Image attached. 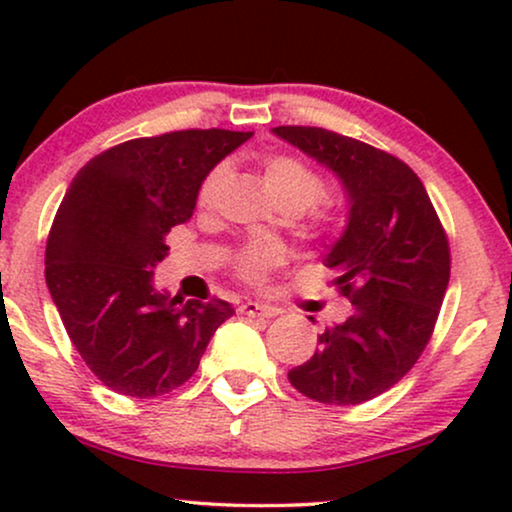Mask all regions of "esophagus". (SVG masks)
I'll list each match as a JSON object with an SVG mask.
<instances>
[{"instance_id": "1", "label": "esophagus", "mask_w": 512, "mask_h": 512, "mask_svg": "<svg viewBox=\"0 0 512 512\" xmlns=\"http://www.w3.org/2000/svg\"><path fill=\"white\" fill-rule=\"evenodd\" d=\"M240 312L244 314V317H261V319H272L277 314L272 307H265L258 303H244V305H240Z\"/></svg>"}]
</instances>
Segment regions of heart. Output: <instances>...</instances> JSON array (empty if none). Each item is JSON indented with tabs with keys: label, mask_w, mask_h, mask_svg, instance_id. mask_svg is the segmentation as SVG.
<instances>
[{
	"label": "heart",
	"mask_w": 512,
	"mask_h": 512,
	"mask_svg": "<svg viewBox=\"0 0 512 512\" xmlns=\"http://www.w3.org/2000/svg\"><path fill=\"white\" fill-rule=\"evenodd\" d=\"M265 179H268L270 191L275 193L279 205L289 212H300L307 228H324L331 221V209L324 200H317L321 193V177L312 170L305 160L289 153H275L263 160ZM230 165L216 163L202 179L198 202L200 205H212L216 195L228 181ZM284 261V249L275 242H251L235 258V272L247 282H263L265 275Z\"/></svg>",
	"instance_id": "1"
}]
</instances>
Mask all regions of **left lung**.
Returning <instances> with one entry per match:
<instances>
[{"mask_svg":"<svg viewBox=\"0 0 512 512\" xmlns=\"http://www.w3.org/2000/svg\"><path fill=\"white\" fill-rule=\"evenodd\" d=\"M272 132L328 167L349 207L324 263L352 314L319 335L317 352L289 370V382L326 405L366 403L394 387L429 345L450 282L445 230L422 181L391 153L324 128Z\"/></svg>","mask_w":512,"mask_h":512,"instance_id":"left-lung-1","label":"left lung"}]
</instances>
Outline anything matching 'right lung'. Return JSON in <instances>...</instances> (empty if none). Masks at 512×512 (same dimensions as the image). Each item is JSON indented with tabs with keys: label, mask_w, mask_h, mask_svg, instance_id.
<instances>
[{
	"label": "right lung",
	"mask_w": 512,
	"mask_h": 512,
	"mask_svg": "<svg viewBox=\"0 0 512 512\" xmlns=\"http://www.w3.org/2000/svg\"><path fill=\"white\" fill-rule=\"evenodd\" d=\"M254 132L179 130L130 139L88 160L46 242V284L69 340L104 387L170 394L198 370L226 300L160 291L153 270L167 233L193 216L205 174Z\"/></svg>",
	"instance_id": "right-lung-1"
}]
</instances>
